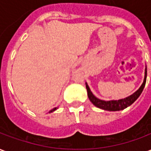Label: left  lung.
Wrapping results in <instances>:
<instances>
[{"instance_id": "left-lung-1", "label": "left lung", "mask_w": 151, "mask_h": 151, "mask_svg": "<svg viewBox=\"0 0 151 151\" xmlns=\"http://www.w3.org/2000/svg\"><path fill=\"white\" fill-rule=\"evenodd\" d=\"M146 75H147V70L146 69V70H145V78H144V82H143L142 85L141 86V87L132 95H130V96L125 99H119V100L104 101V100L99 99L92 94L91 90L89 88L88 85H87V83H86V90H87V95H88L89 99L97 108H101V109H104V110H108V111L123 110L124 108H128L131 104H133V103L137 99V98L139 97L140 95L142 94L143 89L145 87V85H146Z\"/></svg>"}]
</instances>
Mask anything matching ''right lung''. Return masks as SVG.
<instances>
[{"mask_svg":"<svg viewBox=\"0 0 151 151\" xmlns=\"http://www.w3.org/2000/svg\"><path fill=\"white\" fill-rule=\"evenodd\" d=\"M56 108H53V109H52L50 112H52V111H55V110H56Z\"/></svg>","mask_w":151,"mask_h":151,"instance_id":"right-lung-1","label":"right lung"}]
</instances>
